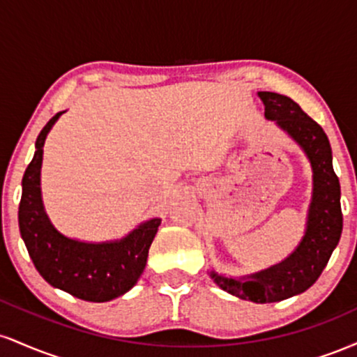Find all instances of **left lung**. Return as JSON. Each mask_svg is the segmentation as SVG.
Masks as SVG:
<instances>
[{"label":"left lung","mask_w":357,"mask_h":357,"mask_svg":"<svg viewBox=\"0 0 357 357\" xmlns=\"http://www.w3.org/2000/svg\"><path fill=\"white\" fill-rule=\"evenodd\" d=\"M258 97L265 105V119L275 122L310 162L312 196L305 231L296 250L272 267L241 277H228L211 268L210 277L231 296L267 304L298 296L317 280L341 238L342 213L341 184L334 173L333 151L322 127L290 97L275 92H258Z\"/></svg>","instance_id":"1"}]
</instances>
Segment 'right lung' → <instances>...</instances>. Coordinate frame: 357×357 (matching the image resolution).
Returning a JSON list of instances; mask_svg holds the SVG:
<instances>
[{"mask_svg": "<svg viewBox=\"0 0 357 357\" xmlns=\"http://www.w3.org/2000/svg\"><path fill=\"white\" fill-rule=\"evenodd\" d=\"M63 112L53 116L36 137L22 181L20 233L35 268L52 287L82 301L109 302L137 284L161 218L142 221L126 236L109 241H82L56 230L43 206L42 162L45 139Z\"/></svg>", "mask_w": 357, "mask_h": 357, "instance_id": "right-lung-1", "label": "right lung"}]
</instances>
